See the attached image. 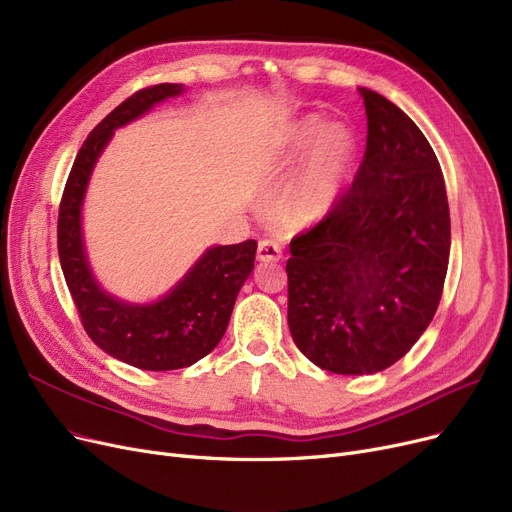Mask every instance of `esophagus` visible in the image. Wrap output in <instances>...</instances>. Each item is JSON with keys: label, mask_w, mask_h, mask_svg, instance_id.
<instances>
[{"label": "esophagus", "mask_w": 512, "mask_h": 512, "mask_svg": "<svg viewBox=\"0 0 512 512\" xmlns=\"http://www.w3.org/2000/svg\"><path fill=\"white\" fill-rule=\"evenodd\" d=\"M257 259L263 263H270V261H280L282 259V249L280 244L274 240H261L257 246Z\"/></svg>", "instance_id": "1"}]
</instances>
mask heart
Segmentation results:
<instances>
[{
  "label": "heart",
  "instance_id": "1",
  "mask_svg": "<svg viewBox=\"0 0 512 512\" xmlns=\"http://www.w3.org/2000/svg\"><path fill=\"white\" fill-rule=\"evenodd\" d=\"M356 156L354 132L344 124H329L318 116L301 118L289 132L285 160L306 164L289 185L282 208L295 225L323 219L344 192Z\"/></svg>",
  "mask_w": 512,
  "mask_h": 512
}]
</instances>
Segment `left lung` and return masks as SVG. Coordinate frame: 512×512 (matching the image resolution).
<instances>
[{
	"instance_id": "8db88e82",
	"label": "left lung",
	"mask_w": 512,
	"mask_h": 512,
	"mask_svg": "<svg viewBox=\"0 0 512 512\" xmlns=\"http://www.w3.org/2000/svg\"><path fill=\"white\" fill-rule=\"evenodd\" d=\"M367 149L331 213L291 240L289 329L310 361L369 375L403 358L439 308L451 225L445 179L422 130L358 88Z\"/></svg>"
}]
</instances>
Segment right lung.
<instances>
[{"label": "right lung", "mask_w": 512, "mask_h": 512, "mask_svg": "<svg viewBox=\"0 0 512 512\" xmlns=\"http://www.w3.org/2000/svg\"><path fill=\"white\" fill-rule=\"evenodd\" d=\"M181 92L183 84L149 86L113 109L78 151L59 208L61 268L88 337L109 356L145 371L183 369L215 350L230 323L238 291L255 268V240L211 246L173 289L149 304L109 295L92 274L82 208L94 164L113 130Z\"/></svg>", "instance_id": "right-lung-1"}]
</instances>
